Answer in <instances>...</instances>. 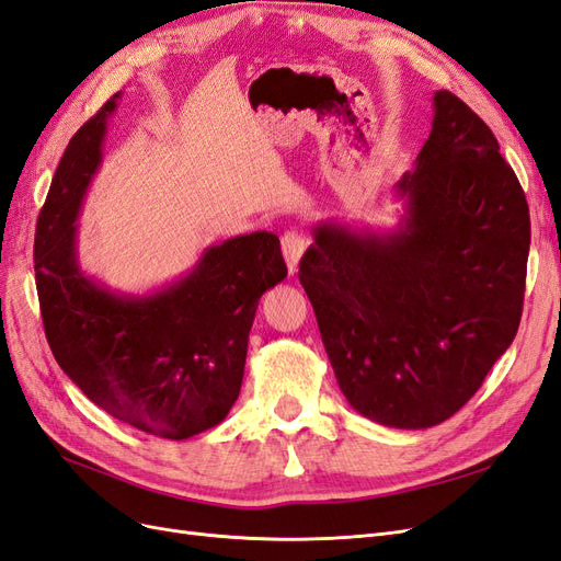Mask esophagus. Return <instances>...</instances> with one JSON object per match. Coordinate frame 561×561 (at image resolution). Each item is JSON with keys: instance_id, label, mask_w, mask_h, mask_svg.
<instances>
[{"instance_id": "esophagus-1", "label": "esophagus", "mask_w": 561, "mask_h": 561, "mask_svg": "<svg viewBox=\"0 0 561 561\" xmlns=\"http://www.w3.org/2000/svg\"><path fill=\"white\" fill-rule=\"evenodd\" d=\"M307 236H304L301 231H297V229H290V231H285L283 233V239H280V248H283V257H285V262H287V268L293 271H297V266H299V260H301V254H304V250H307Z\"/></svg>"}]
</instances>
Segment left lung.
Listing matches in <instances>:
<instances>
[{
	"label": "left lung",
	"instance_id": "obj_1",
	"mask_svg": "<svg viewBox=\"0 0 561 561\" xmlns=\"http://www.w3.org/2000/svg\"><path fill=\"white\" fill-rule=\"evenodd\" d=\"M396 231L313 227L299 283L355 412L431 428L478 393L522 318L531 222L494 133L437 91Z\"/></svg>",
	"mask_w": 561,
	"mask_h": 561
}]
</instances>
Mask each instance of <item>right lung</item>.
Instances as JSON below:
<instances>
[{"instance_id":"1","label":"right lung","mask_w":561,"mask_h":561,"mask_svg":"<svg viewBox=\"0 0 561 561\" xmlns=\"http://www.w3.org/2000/svg\"><path fill=\"white\" fill-rule=\"evenodd\" d=\"M118 98L75 133L37 219L44 332L60 369L107 414L186 439L217 426L239 398L254 311L287 266L278 236L254 231L208 248L190 274L154 295H116L83 276L75 222Z\"/></svg>"}]
</instances>
